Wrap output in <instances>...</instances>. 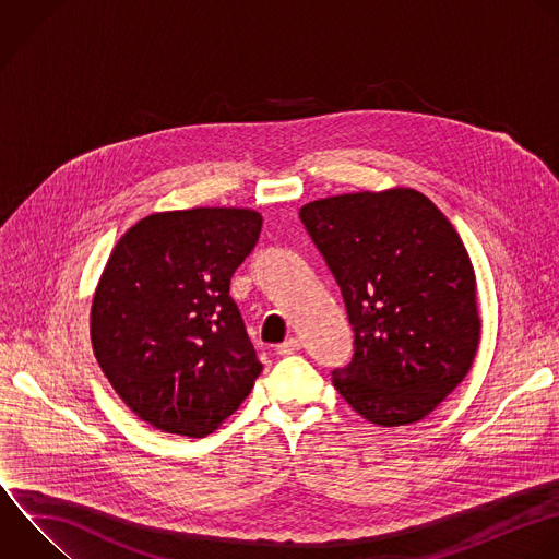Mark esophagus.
I'll return each mask as SVG.
<instances>
[{
	"label": "esophagus",
	"mask_w": 559,
	"mask_h": 559,
	"mask_svg": "<svg viewBox=\"0 0 559 559\" xmlns=\"http://www.w3.org/2000/svg\"><path fill=\"white\" fill-rule=\"evenodd\" d=\"M299 347H301L299 338H288V341H284L282 345H277V347H275V352H277V354H282V356H286V354H295V352H299Z\"/></svg>",
	"instance_id": "obj_1"
}]
</instances>
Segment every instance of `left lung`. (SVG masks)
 <instances>
[{
    "label": "left lung",
    "mask_w": 559,
    "mask_h": 559,
    "mask_svg": "<svg viewBox=\"0 0 559 559\" xmlns=\"http://www.w3.org/2000/svg\"><path fill=\"white\" fill-rule=\"evenodd\" d=\"M299 218L354 328L352 362L332 371L336 391L376 426L424 419L467 376L480 338L459 234L411 188L319 199Z\"/></svg>",
    "instance_id": "obj_1"
}]
</instances>
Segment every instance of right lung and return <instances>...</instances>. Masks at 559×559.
I'll list each match as a JSON object with an SVG mask.
<instances>
[{"label":"right lung","mask_w":559,"mask_h":559,"mask_svg":"<svg viewBox=\"0 0 559 559\" xmlns=\"http://www.w3.org/2000/svg\"><path fill=\"white\" fill-rule=\"evenodd\" d=\"M262 216L245 207L159 212L114 247L92 304V345L124 404L151 426L214 432L262 365L229 284Z\"/></svg>","instance_id":"right-lung-1"}]
</instances>
